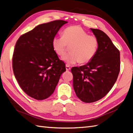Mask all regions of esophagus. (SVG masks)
Wrapping results in <instances>:
<instances>
[{
    "label": "esophagus",
    "mask_w": 133,
    "mask_h": 133,
    "mask_svg": "<svg viewBox=\"0 0 133 133\" xmlns=\"http://www.w3.org/2000/svg\"><path fill=\"white\" fill-rule=\"evenodd\" d=\"M66 70L67 71L70 70V67L69 65H66Z\"/></svg>",
    "instance_id": "34e87169"
}]
</instances>
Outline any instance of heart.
I'll list each match as a JSON object with an SVG mask.
<instances>
[{"instance_id":"1","label":"heart","mask_w":133,"mask_h":133,"mask_svg":"<svg viewBox=\"0 0 133 133\" xmlns=\"http://www.w3.org/2000/svg\"><path fill=\"white\" fill-rule=\"evenodd\" d=\"M52 47L59 56L65 54L68 46L70 52L63 58L68 64L72 65L79 62H90L95 56L98 48V40L95 36L89 35L80 26L68 27L62 32V36L52 38Z\"/></svg>"}]
</instances>
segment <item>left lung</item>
<instances>
[{
  "mask_svg": "<svg viewBox=\"0 0 133 133\" xmlns=\"http://www.w3.org/2000/svg\"><path fill=\"white\" fill-rule=\"evenodd\" d=\"M98 40L94 58L79 67H73V87L77 96L85 103L102 98L114 86L120 70V51L105 32L91 28Z\"/></svg>",
  "mask_w": 133,
  "mask_h": 133,
  "instance_id": "obj_1",
  "label": "left lung"
}]
</instances>
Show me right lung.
Instances as JSON below:
<instances>
[{"label": "right lung", "instance_id": "add662e5", "mask_svg": "<svg viewBox=\"0 0 133 133\" xmlns=\"http://www.w3.org/2000/svg\"><path fill=\"white\" fill-rule=\"evenodd\" d=\"M67 22L56 20L38 25L21 35L14 48L13 73L21 88L37 100L48 98L55 91L65 64L52 47V38Z\"/></svg>", "mask_w": 133, "mask_h": 133}]
</instances>
